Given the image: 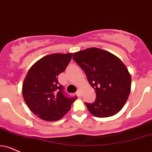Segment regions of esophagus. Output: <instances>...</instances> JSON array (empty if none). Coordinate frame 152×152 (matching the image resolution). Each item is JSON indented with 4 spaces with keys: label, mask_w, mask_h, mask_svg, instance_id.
Returning a JSON list of instances; mask_svg holds the SVG:
<instances>
[{
    "label": "esophagus",
    "mask_w": 152,
    "mask_h": 152,
    "mask_svg": "<svg viewBox=\"0 0 152 152\" xmlns=\"http://www.w3.org/2000/svg\"><path fill=\"white\" fill-rule=\"evenodd\" d=\"M76 94H77L78 96H81V90H80V89H78V90L77 91V92H76Z\"/></svg>",
    "instance_id": "esophagus-1"
}]
</instances>
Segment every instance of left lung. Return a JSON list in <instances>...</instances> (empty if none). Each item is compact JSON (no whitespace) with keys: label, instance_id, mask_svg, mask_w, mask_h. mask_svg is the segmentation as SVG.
<instances>
[{"label":"left lung","instance_id":"obj_1","mask_svg":"<svg viewBox=\"0 0 152 152\" xmlns=\"http://www.w3.org/2000/svg\"><path fill=\"white\" fill-rule=\"evenodd\" d=\"M73 58L85 71L96 99L86 105L98 118L115 115L123 107L131 91V76L123 62L112 53L92 47L74 53Z\"/></svg>","mask_w":152,"mask_h":152}]
</instances>
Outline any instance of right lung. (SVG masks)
<instances>
[{
	"instance_id": "right-lung-1",
	"label": "right lung",
	"mask_w": 152,
	"mask_h": 152,
	"mask_svg": "<svg viewBox=\"0 0 152 152\" xmlns=\"http://www.w3.org/2000/svg\"><path fill=\"white\" fill-rule=\"evenodd\" d=\"M72 53L52 54L36 61L29 69L23 83V96L30 110L42 120L56 121L69 112L76 97L67 98L58 76L72 58Z\"/></svg>"
}]
</instances>
